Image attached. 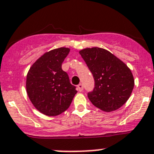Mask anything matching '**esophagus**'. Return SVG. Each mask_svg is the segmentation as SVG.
Listing matches in <instances>:
<instances>
[{
	"instance_id": "1",
	"label": "esophagus",
	"mask_w": 154,
	"mask_h": 154,
	"mask_svg": "<svg viewBox=\"0 0 154 154\" xmlns=\"http://www.w3.org/2000/svg\"><path fill=\"white\" fill-rule=\"evenodd\" d=\"M77 89H78V91H80V92L83 91V90H84V85H83L82 84H78V85H77Z\"/></svg>"
}]
</instances>
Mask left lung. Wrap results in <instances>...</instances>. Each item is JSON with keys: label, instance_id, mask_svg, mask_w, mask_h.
<instances>
[{"label": "left lung", "instance_id": "obj_1", "mask_svg": "<svg viewBox=\"0 0 154 154\" xmlns=\"http://www.w3.org/2000/svg\"><path fill=\"white\" fill-rule=\"evenodd\" d=\"M80 54L94 77V89L87 94L91 103L106 112L121 107L129 99L134 87L131 70L103 48H86L80 51Z\"/></svg>", "mask_w": 154, "mask_h": 154}]
</instances>
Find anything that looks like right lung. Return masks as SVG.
I'll return each mask as SVG.
<instances>
[{
    "label": "right lung",
    "mask_w": 154,
    "mask_h": 154,
    "mask_svg": "<svg viewBox=\"0 0 154 154\" xmlns=\"http://www.w3.org/2000/svg\"><path fill=\"white\" fill-rule=\"evenodd\" d=\"M69 52L66 48L47 52L31 66L27 75L26 88L31 103L48 116L67 110L77 92L61 67Z\"/></svg>",
    "instance_id": "obj_1"
}]
</instances>
